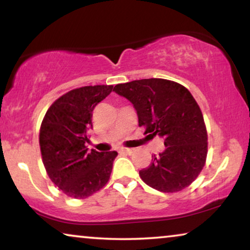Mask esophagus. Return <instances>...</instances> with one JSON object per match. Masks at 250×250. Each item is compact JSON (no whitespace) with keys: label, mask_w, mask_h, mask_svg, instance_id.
<instances>
[{"label":"esophagus","mask_w":250,"mask_h":250,"mask_svg":"<svg viewBox=\"0 0 250 250\" xmlns=\"http://www.w3.org/2000/svg\"><path fill=\"white\" fill-rule=\"evenodd\" d=\"M121 152L127 153V155H131V153L133 152V149H131V148H122L121 149Z\"/></svg>","instance_id":"esophagus-1"}]
</instances>
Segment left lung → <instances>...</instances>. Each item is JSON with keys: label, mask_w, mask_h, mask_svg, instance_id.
<instances>
[{"label": "left lung", "mask_w": 250, "mask_h": 250, "mask_svg": "<svg viewBox=\"0 0 250 250\" xmlns=\"http://www.w3.org/2000/svg\"><path fill=\"white\" fill-rule=\"evenodd\" d=\"M116 93L129 100L139 126L164 139L165 150L140 170V177L160 192L189 187L203 170L207 157V129L197 101L187 87L163 78L117 84Z\"/></svg>", "instance_id": "8db88e82"}]
</instances>
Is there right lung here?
Wrapping results in <instances>:
<instances>
[{"mask_svg":"<svg viewBox=\"0 0 250 250\" xmlns=\"http://www.w3.org/2000/svg\"><path fill=\"white\" fill-rule=\"evenodd\" d=\"M112 85L75 88L51 104L40 128L42 160L51 181L68 197L85 199L110 177L116 151H87L92 111L108 97Z\"/></svg>","mask_w":250,"mask_h":250,"instance_id":"add662e5","label":"right lung"}]
</instances>
